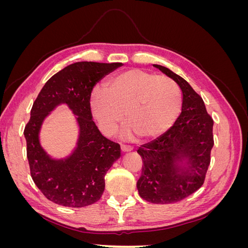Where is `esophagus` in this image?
<instances>
[{"mask_svg":"<svg viewBox=\"0 0 248 248\" xmlns=\"http://www.w3.org/2000/svg\"><path fill=\"white\" fill-rule=\"evenodd\" d=\"M132 150V147H130V146H125V145H122L121 146V151L123 152V153H125V152H130Z\"/></svg>","mask_w":248,"mask_h":248,"instance_id":"obj_1","label":"esophagus"}]
</instances>
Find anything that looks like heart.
Segmentation results:
<instances>
[{
    "instance_id": "b5f03b06",
    "label": "heart",
    "mask_w": 248,
    "mask_h": 248,
    "mask_svg": "<svg viewBox=\"0 0 248 248\" xmlns=\"http://www.w3.org/2000/svg\"><path fill=\"white\" fill-rule=\"evenodd\" d=\"M107 92L95 89L91 109L100 129L115 132L126 121L140 138L159 136L175 122L181 109L180 89L171 78L140 69L118 74L107 82Z\"/></svg>"
}]
</instances>
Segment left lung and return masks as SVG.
<instances>
[{
	"instance_id": "8db88e82",
	"label": "left lung",
	"mask_w": 248,
	"mask_h": 248,
	"mask_svg": "<svg viewBox=\"0 0 248 248\" xmlns=\"http://www.w3.org/2000/svg\"><path fill=\"white\" fill-rule=\"evenodd\" d=\"M181 89L182 111L170 128L139 148L142 159L137 183L141 199L153 204H171L204 184L214 145L213 120L202 97L183 78L153 64Z\"/></svg>"
}]
</instances>
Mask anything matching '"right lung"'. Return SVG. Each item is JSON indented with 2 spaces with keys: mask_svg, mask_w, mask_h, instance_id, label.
Segmentation results:
<instances>
[{
  "mask_svg": "<svg viewBox=\"0 0 248 248\" xmlns=\"http://www.w3.org/2000/svg\"><path fill=\"white\" fill-rule=\"evenodd\" d=\"M122 63L77 62L52 76L43 86L25 127L27 157L34 183L46 198L64 207L80 208L98 201L104 177L121 156L120 145L104 138L92 120L90 98L95 85ZM65 104L76 116L77 145L64 159H54L40 144L45 119Z\"/></svg>",
  "mask_w": 248,
  "mask_h": 248,
  "instance_id": "add662e5",
  "label": "right lung"
}]
</instances>
